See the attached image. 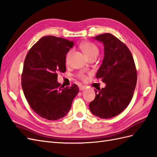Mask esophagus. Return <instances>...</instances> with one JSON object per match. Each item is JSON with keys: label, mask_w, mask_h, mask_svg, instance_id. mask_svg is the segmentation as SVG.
I'll list each match as a JSON object with an SVG mask.
<instances>
[{"label": "esophagus", "mask_w": 157, "mask_h": 157, "mask_svg": "<svg viewBox=\"0 0 157 157\" xmlns=\"http://www.w3.org/2000/svg\"><path fill=\"white\" fill-rule=\"evenodd\" d=\"M79 89L80 91H83V90H86V86H80L79 87Z\"/></svg>", "instance_id": "esophagus-1"}]
</instances>
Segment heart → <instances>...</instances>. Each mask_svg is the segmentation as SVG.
Segmentation results:
<instances>
[{"label":"heart","mask_w":157,"mask_h":157,"mask_svg":"<svg viewBox=\"0 0 157 157\" xmlns=\"http://www.w3.org/2000/svg\"><path fill=\"white\" fill-rule=\"evenodd\" d=\"M79 47L87 58H89L92 56H98V54L99 50L98 47L91 42H84L80 44ZM70 54H71V52L70 51L66 56V62H67L68 59H69L70 56ZM79 77L82 79H83V80L86 79V76L83 73V72H82V73H80L79 74Z\"/></svg>","instance_id":"b5f03b06"}]
</instances>
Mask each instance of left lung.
<instances>
[{"mask_svg":"<svg viewBox=\"0 0 157 157\" xmlns=\"http://www.w3.org/2000/svg\"><path fill=\"white\" fill-rule=\"evenodd\" d=\"M104 46V57L96 78L105 87L95 90V98L89 107L95 116L108 119L120 114L131 102L136 84L133 58L127 46L110 33L95 36Z\"/></svg>","mask_w":157,"mask_h":157,"instance_id":"8db88e82","label":"left lung"}]
</instances>
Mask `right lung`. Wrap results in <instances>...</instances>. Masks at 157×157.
I'll return each mask as SVG.
<instances>
[{
  "label": "right lung",
  "instance_id": "add662e5",
  "mask_svg": "<svg viewBox=\"0 0 157 157\" xmlns=\"http://www.w3.org/2000/svg\"><path fill=\"white\" fill-rule=\"evenodd\" d=\"M73 41L47 36L40 38L26 56L22 74L24 94L30 107L40 117L58 120L66 116L78 87H63L58 82V73L65 72L66 54Z\"/></svg>",
  "mask_w": 157,
  "mask_h": 157
}]
</instances>
